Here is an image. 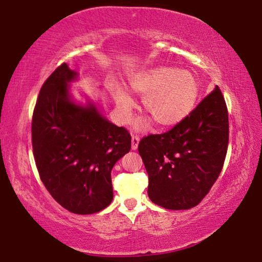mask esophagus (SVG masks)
I'll return each instance as SVG.
<instances>
[{"label": "esophagus", "instance_id": "obj_1", "mask_svg": "<svg viewBox=\"0 0 262 262\" xmlns=\"http://www.w3.org/2000/svg\"><path fill=\"white\" fill-rule=\"evenodd\" d=\"M139 142H140V136L139 135H132V149L136 150L137 147H139Z\"/></svg>", "mask_w": 262, "mask_h": 262}]
</instances>
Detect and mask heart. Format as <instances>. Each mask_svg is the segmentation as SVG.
<instances>
[{
  "label": "heart",
  "instance_id": "b5f03b06",
  "mask_svg": "<svg viewBox=\"0 0 262 262\" xmlns=\"http://www.w3.org/2000/svg\"><path fill=\"white\" fill-rule=\"evenodd\" d=\"M130 90L144 97L145 113L159 127H170L187 117L196 104L200 84L188 70L171 67L148 69L134 75L129 81ZM119 108L128 112L134 103L127 92L114 94Z\"/></svg>",
  "mask_w": 262,
  "mask_h": 262
}]
</instances>
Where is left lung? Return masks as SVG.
Returning <instances> with one entry per match:
<instances>
[{"label":"left lung","mask_w":262,"mask_h":262,"mask_svg":"<svg viewBox=\"0 0 262 262\" xmlns=\"http://www.w3.org/2000/svg\"><path fill=\"white\" fill-rule=\"evenodd\" d=\"M228 144V107L216 86L172 129L140 141L150 200L171 210L199 205L219 178Z\"/></svg>","instance_id":"left-lung-1"}]
</instances>
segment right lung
I'll list each match as a JSON object with an SVG mask.
<instances>
[{
  "mask_svg": "<svg viewBox=\"0 0 262 262\" xmlns=\"http://www.w3.org/2000/svg\"><path fill=\"white\" fill-rule=\"evenodd\" d=\"M75 77L62 63L42 84L31 134L35 165L52 198L70 212L89 215L112 202L111 171L129 152L132 136L92 105L82 107L69 99L68 83Z\"/></svg>",
  "mask_w": 262,
  "mask_h": 262,
  "instance_id": "obj_1",
  "label": "right lung"
}]
</instances>
